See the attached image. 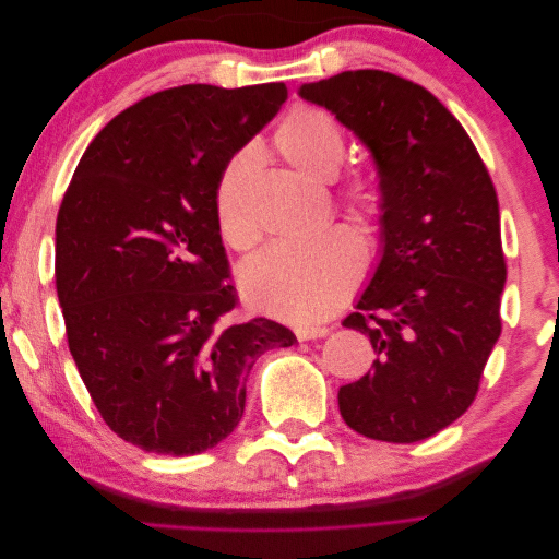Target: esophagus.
Returning <instances> with one entry per match:
<instances>
[{"label":"esophagus","instance_id":"obj_1","mask_svg":"<svg viewBox=\"0 0 559 559\" xmlns=\"http://www.w3.org/2000/svg\"><path fill=\"white\" fill-rule=\"evenodd\" d=\"M298 341H317V337H324L329 333L326 326H298L296 331Z\"/></svg>","mask_w":559,"mask_h":559}]
</instances>
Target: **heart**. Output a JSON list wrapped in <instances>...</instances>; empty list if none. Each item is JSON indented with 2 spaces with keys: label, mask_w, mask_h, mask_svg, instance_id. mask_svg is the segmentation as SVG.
Returning a JSON list of instances; mask_svg holds the SVG:
<instances>
[{
  "label": "heart",
  "mask_w": 559,
  "mask_h": 559,
  "mask_svg": "<svg viewBox=\"0 0 559 559\" xmlns=\"http://www.w3.org/2000/svg\"><path fill=\"white\" fill-rule=\"evenodd\" d=\"M275 146L294 170L310 181H329L345 160V134L335 118L319 107H296L275 134ZM257 151L240 148L218 173L214 218L222 238L245 249L253 235L245 218V193L257 170ZM343 198L364 222L382 214L380 181L370 173L352 175ZM364 267V247L349 228L333 226L310 240L273 242L240 270L242 294L253 308L298 324H312L335 312L349 296Z\"/></svg>",
  "instance_id": "heart-1"
}]
</instances>
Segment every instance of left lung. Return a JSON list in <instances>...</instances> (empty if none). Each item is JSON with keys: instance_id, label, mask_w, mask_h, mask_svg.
I'll use <instances>...</instances> for the list:
<instances>
[{"instance_id": "left-lung-1", "label": "left lung", "mask_w": 559, "mask_h": 559, "mask_svg": "<svg viewBox=\"0 0 559 559\" xmlns=\"http://www.w3.org/2000/svg\"><path fill=\"white\" fill-rule=\"evenodd\" d=\"M298 95L368 148L382 191L380 259L343 321L378 359L341 386V415L373 441H425L466 413L501 333L495 183L462 123L413 81L354 70Z\"/></svg>"}]
</instances>
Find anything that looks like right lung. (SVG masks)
Wrapping results in <instances>:
<instances>
[{
  "mask_svg": "<svg viewBox=\"0 0 559 559\" xmlns=\"http://www.w3.org/2000/svg\"><path fill=\"white\" fill-rule=\"evenodd\" d=\"M286 99L284 83L167 88L97 132L56 224L67 341L95 408L146 452L200 454L240 425L249 370L296 335L230 324L235 286L214 218L226 160Z\"/></svg>",
  "mask_w": 559,
  "mask_h": 559,
  "instance_id": "obj_1",
  "label": "right lung"
}]
</instances>
